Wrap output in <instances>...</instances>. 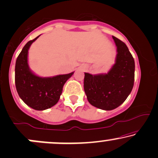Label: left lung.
Segmentation results:
<instances>
[{
    "mask_svg": "<svg viewBox=\"0 0 158 158\" xmlns=\"http://www.w3.org/2000/svg\"><path fill=\"white\" fill-rule=\"evenodd\" d=\"M117 46L115 64L107 74L85 73V93L90 104L103 110L120 106L131 93L135 81V60L123 41L112 36Z\"/></svg>",
    "mask_w": 158,
    "mask_h": 158,
    "instance_id": "1",
    "label": "left lung"
}]
</instances>
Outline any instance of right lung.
Wrapping results in <instances>:
<instances>
[{
  "label": "right lung",
  "instance_id": "right-lung-1",
  "mask_svg": "<svg viewBox=\"0 0 158 158\" xmlns=\"http://www.w3.org/2000/svg\"><path fill=\"white\" fill-rule=\"evenodd\" d=\"M39 36L29 40L18 55L15 79L17 92L22 101L31 108L40 111L51 108L58 102L64 85L74 72L66 75L41 77L31 71L28 65V50Z\"/></svg>",
  "mask_w": 158,
  "mask_h": 158
}]
</instances>
